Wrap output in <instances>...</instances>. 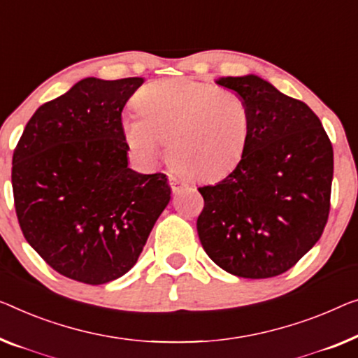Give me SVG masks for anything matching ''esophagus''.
Here are the masks:
<instances>
[{"instance_id":"34e87169","label":"esophagus","mask_w":358,"mask_h":358,"mask_svg":"<svg viewBox=\"0 0 358 358\" xmlns=\"http://www.w3.org/2000/svg\"><path fill=\"white\" fill-rule=\"evenodd\" d=\"M169 183H170V188H172L173 193H178L180 189H183L186 183L181 178H178L177 175H169Z\"/></svg>"}]
</instances>
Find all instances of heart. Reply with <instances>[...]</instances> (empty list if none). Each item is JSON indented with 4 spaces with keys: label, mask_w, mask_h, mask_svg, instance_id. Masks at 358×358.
<instances>
[{
    "label": "heart",
    "mask_w": 358,
    "mask_h": 358,
    "mask_svg": "<svg viewBox=\"0 0 358 358\" xmlns=\"http://www.w3.org/2000/svg\"><path fill=\"white\" fill-rule=\"evenodd\" d=\"M141 115H125L122 133L138 159L167 154L193 178H217L241 161L250 131V109L233 90L175 78L148 85L136 96Z\"/></svg>",
    "instance_id": "1"
}]
</instances>
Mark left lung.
<instances>
[{"mask_svg":"<svg viewBox=\"0 0 358 358\" xmlns=\"http://www.w3.org/2000/svg\"><path fill=\"white\" fill-rule=\"evenodd\" d=\"M215 83L246 99L252 122L236 169L199 188L204 209L197 234L228 273L278 276L315 246L328 222L331 141L315 112L266 80L222 77Z\"/></svg>","mask_w":358,"mask_h":358,"instance_id":"left-lung-1","label":"left lung"}]
</instances>
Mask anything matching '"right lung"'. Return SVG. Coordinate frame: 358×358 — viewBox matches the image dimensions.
Segmentation results:
<instances>
[{
	"label": "right lung",
	"instance_id": "right-lung-1",
	"mask_svg": "<svg viewBox=\"0 0 358 358\" xmlns=\"http://www.w3.org/2000/svg\"><path fill=\"white\" fill-rule=\"evenodd\" d=\"M141 77H88L27 122L13 193L27 243L67 278L104 285L136 264L170 201L164 173L128 167L122 110Z\"/></svg>",
	"mask_w": 358,
	"mask_h": 358
}]
</instances>
